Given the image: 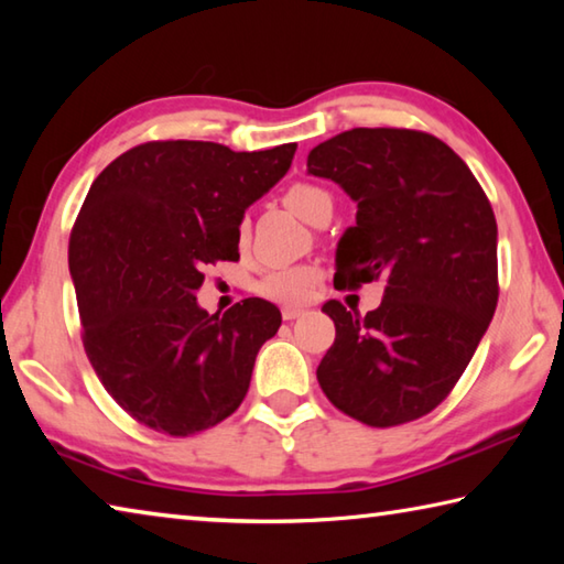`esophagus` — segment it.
<instances>
[{
    "label": "esophagus",
    "mask_w": 564,
    "mask_h": 564,
    "mask_svg": "<svg viewBox=\"0 0 564 564\" xmlns=\"http://www.w3.org/2000/svg\"><path fill=\"white\" fill-rule=\"evenodd\" d=\"M281 313H283V321H295L299 316H303V308H295V305H285Z\"/></svg>",
    "instance_id": "34e87169"
}]
</instances>
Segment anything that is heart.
<instances>
[{
  "label": "heart",
  "mask_w": 564,
  "mask_h": 564,
  "mask_svg": "<svg viewBox=\"0 0 564 564\" xmlns=\"http://www.w3.org/2000/svg\"><path fill=\"white\" fill-rule=\"evenodd\" d=\"M283 202L295 216H301L308 224L323 208H333V198L328 191L313 184H293L283 194ZM243 236L246 228H241V238ZM316 281L318 271L313 265H281V269H273L271 273L263 275L259 291L265 299H273L279 303H303L311 295Z\"/></svg>",
  "instance_id": "b5f03b06"
}]
</instances>
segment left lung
I'll use <instances>...</instances> for the list:
<instances>
[{
  "instance_id": "1",
  "label": "left lung",
  "mask_w": 564,
  "mask_h": 564,
  "mask_svg": "<svg viewBox=\"0 0 564 564\" xmlns=\"http://www.w3.org/2000/svg\"><path fill=\"white\" fill-rule=\"evenodd\" d=\"M358 204L336 248V289L386 279L380 308L323 313L336 340L316 370L343 413L373 427L423 417L465 373L498 305V224L473 171L441 139L350 129L308 154Z\"/></svg>"
}]
</instances>
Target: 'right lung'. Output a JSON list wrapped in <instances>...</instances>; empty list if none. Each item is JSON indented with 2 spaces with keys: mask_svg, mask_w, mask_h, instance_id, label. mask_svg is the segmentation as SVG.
<instances>
[{
  "mask_svg": "<svg viewBox=\"0 0 564 564\" xmlns=\"http://www.w3.org/2000/svg\"><path fill=\"white\" fill-rule=\"evenodd\" d=\"M295 144L231 151L214 141H149L94 181L69 238L84 348L107 393L159 433L221 423L251 386L281 311L246 299L208 316L204 265L238 256L246 208L291 169Z\"/></svg>",
  "mask_w": 564,
  "mask_h": 564,
  "instance_id": "1",
  "label": "right lung"
}]
</instances>
